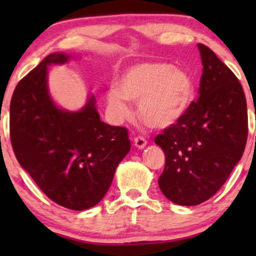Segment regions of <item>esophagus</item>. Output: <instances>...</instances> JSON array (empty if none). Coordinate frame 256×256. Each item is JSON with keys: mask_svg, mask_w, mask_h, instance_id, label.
<instances>
[{"mask_svg": "<svg viewBox=\"0 0 256 256\" xmlns=\"http://www.w3.org/2000/svg\"><path fill=\"white\" fill-rule=\"evenodd\" d=\"M134 144H135L136 148L143 149V148H146V138H141V136H138V138H134Z\"/></svg>", "mask_w": 256, "mask_h": 256, "instance_id": "esophagus-1", "label": "esophagus"}]
</instances>
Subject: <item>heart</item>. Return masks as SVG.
<instances>
[{
	"label": "heart",
	"instance_id": "obj_1",
	"mask_svg": "<svg viewBox=\"0 0 256 256\" xmlns=\"http://www.w3.org/2000/svg\"><path fill=\"white\" fill-rule=\"evenodd\" d=\"M196 86L186 70L164 62L129 66L107 92L110 113L120 121L130 114L128 101L138 104V114L146 127L166 129L184 116L194 99Z\"/></svg>",
	"mask_w": 256,
	"mask_h": 256
}]
</instances>
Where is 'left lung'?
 Listing matches in <instances>:
<instances>
[{
  "label": "left lung",
  "mask_w": 256,
  "mask_h": 256,
  "mask_svg": "<svg viewBox=\"0 0 256 256\" xmlns=\"http://www.w3.org/2000/svg\"><path fill=\"white\" fill-rule=\"evenodd\" d=\"M202 74L198 93L176 124L156 136L166 154L158 178L174 204L199 205L216 194L242 157L248 134L247 104L234 73L204 44H198Z\"/></svg>",
  "instance_id": "8db88e82"
}]
</instances>
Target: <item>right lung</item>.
Masks as SVG:
<instances>
[{
	"label": "right lung",
	"instance_id": "1",
	"mask_svg": "<svg viewBox=\"0 0 256 256\" xmlns=\"http://www.w3.org/2000/svg\"><path fill=\"white\" fill-rule=\"evenodd\" d=\"M72 58L54 52L18 82L10 102V138L20 166L52 202L84 211L107 194L130 141L127 129L100 120L92 94L79 110L52 99L48 68Z\"/></svg>",
	"mask_w": 256,
	"mask_h": 256
}]
</instances>
